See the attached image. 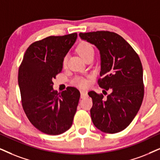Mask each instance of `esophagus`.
I'll use <instances>...</instances> for the list:
<instances>
[{
	"instance_id": "esophagus-1",
	"label": "esophagus",
	"mask_w": 160,
	"mask_h": 160,
	"mask_svg": "<svg viewBox=\"0 0 160 160\" xmlns=\"http://www.w3.org/2000/svg\"><path fill=\"white\" fill-rule=\"evenodd\" d=\"M86 97H87V92H86V91L84 90L80 91V98H85Z\"/></svg>"
}]
</instances>
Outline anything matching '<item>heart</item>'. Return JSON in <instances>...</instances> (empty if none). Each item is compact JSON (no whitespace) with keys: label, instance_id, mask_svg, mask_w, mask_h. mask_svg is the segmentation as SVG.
I'll return each mask as SVG.
<instances>
[{"label":"heart","instance_id":"1","mask_svg":"<svg viewBox=\"0 0 160 160\" xmlns=\"http://www.w3.org/2000/svg\"><path fill=\"white\" fill-rule=\"evenodd\" d=\"M77 50H78V53L80 54V55L82 57L83 59H86V58H88V56L91 54H94V49L93 46L90 43L86 41H82L80 42L78 44V47H77ZM68 61V57L65 56L62 59V66H66L67 64ZM74 84L75 86L80 87V88H86L88 86L89 81L88 80L82 77H78L74 80Z\"/></svg>","mask_w":160,"mask_h":160}]
</instances>
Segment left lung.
Returning a JSON list of instances; mask_svg holds the SVG:
<instances>
[{"label": "left lung", "instance_id": "obj_1", "mask_svg": "<svg viewBox=\"0 0 160 160\" xmlns=\"http://www.w3.org/2000/svg\"><path fill=\"white\" fill-rule=\"evenodd\" d=\"M79 35L100 51L102 78L98 85L103 93L112 92L106 99L94 91L88 93L93 102L90 110L92 122L104 133L120 132L132 122L142 102L144 84L140 59L130 44L114 32L97 31Z\"/></svg>", "mask_w": 160, "mask_h": 160}]
</instances>
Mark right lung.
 Returning <instances> with one entry per match:
<instances>
[{
    "label": "right lung",
    "mask_w": 160,
    "mask_h": 160,
    "mask_svg": "<svg viewBox=\"0 0 160 160\" xmlns=\"http://www.w3.org/2000/svg\"><path fill=\"white\" fill-rule=\"evenodd\" d=\"M78 34L49 36L32 43L18 71V85L23 111L36 128L49 135L71 128L80 93L74 87L58 93L53 89L62 59L75 43Z\"/></svg>",
    "instance_id": "1"
}]
</instances>
